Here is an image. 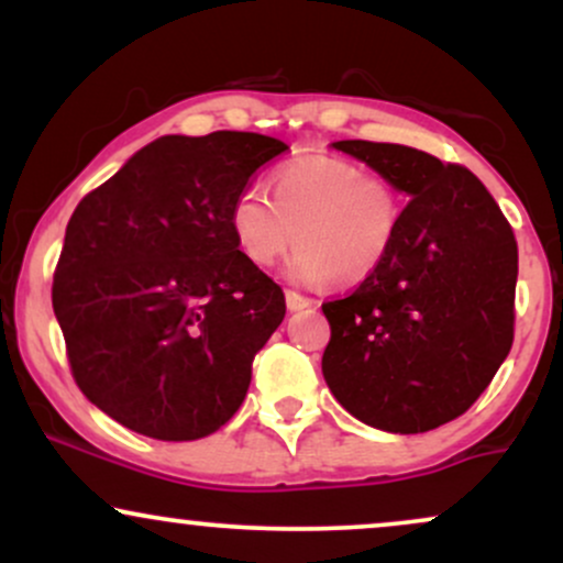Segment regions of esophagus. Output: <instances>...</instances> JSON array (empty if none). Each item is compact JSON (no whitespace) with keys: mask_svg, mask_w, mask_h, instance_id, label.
<instances>
[{"mask_svg":"<svg viewBox=\"0 0 563 563\" xmlns=\"http://www.w3.org/2000/svg\"><path fill=\"white\" fill-rule=\"evenodd\" d=\"M286 307L290 312H301V309L312 307V299H307V296L296 294V290H286Z\"/></svg>","mask_w":563,"mask_h":563,"instance_id":"obj_1","label":"esophagus"}]
</instances>
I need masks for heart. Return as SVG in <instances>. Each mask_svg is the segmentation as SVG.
<instances>
[{
	"instance_id": "obj_1",
	"label": "heart",
	"mask_w": 563,
	"mask_h": 563,
	"mask_svg": "<svg viewBox=\"0 0 563 563\" xmlns=\"http://www.w3.org/2000/svg\"><path fill=\"white\" fill-rule=\"evenodd\" d=\"M405 198L386 177L333 156L280 166L273 198L245 187L230 209V230L254 267H269L290 245L288 275L303 286H363L389 262Z\"/></svg>"
}]
</instances>
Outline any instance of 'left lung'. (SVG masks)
Masks as SVG:
<instances>
[{
	"label": "left lung",
	"mask_w": 563,
	"mask_h": 563,
	"mask_svg": "<svg viewBox=\"0 0 563 563\" xmlns=\"http://www.w3.org/2000/svg\"><path fill=\"white\" fill-rule=\"evenodd\" d=\"M410 198L389 262L325 301L328 389L357 421L423 434L463 416L514 344L519 251L468 169L407 145L333 142Z\"/></svg>",
	"instance_id": "obj_1"
}]
</instances>
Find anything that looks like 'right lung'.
I'll return each instance as SVG.
<instances>
[{
    "instance_id": "add662e5",
    "label": "right lung",
    "mask_w": 563,
    "mask_h": 563,
    "mask_svg": "<svg viewBox=\"0 0 563 563\" xmlns=\"http://www.w3.org/2000/svg\"><path fill=\"white\" fill-rule=\"evenodd\" d=\"M286 142L166 134L76 206L53 283L89 402L137 434L190 442L235 416L286 296L238 251L230 209Z\"/></svg>"
}]
</instances>
